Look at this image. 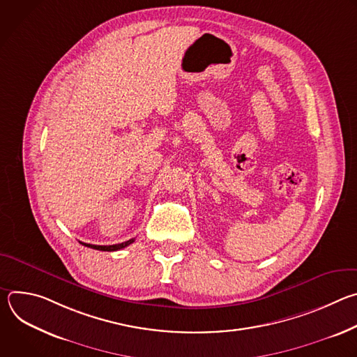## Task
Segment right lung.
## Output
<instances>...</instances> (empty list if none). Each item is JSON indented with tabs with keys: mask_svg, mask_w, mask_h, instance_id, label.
Returning <instances> with one entry per match:
<instances>
[{
	"mask_svg": "<svg viewBox=\"0 0 357 357\" xmlns=\"http://www.w3.org/2000/svg\"><path fill=\"white\" fill-rule=\"evenodd\" d=\"M131 243H134V238H130L124 243H119V244H113V245H96V244H87V243L80 241V244H83L86 247H90V248H94V250H100V251H117V250H121V248L130 245Z\"/></svg>",
	"mask_w": 357,
	"mask_h": 357,
	"instance_id": "1",
	"label": "right lung"
}]
</instances>
